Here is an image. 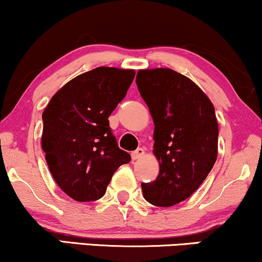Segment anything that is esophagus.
I'll return each instance as SVG.
<instances>
[{
	"label": "esophagus",
	"mask_w": 262,
	"mask_h": 262,
	"mask_svg": "<svg viewBox=\"0 0 262 262\" xmlns=\"http://www.w3.org/2000/svg\"><path fill=\"white\" fill-rule=\"evenodd\" d=\"M145 155V151L144 148H138V150H135L134 152H132V158H133V161H138L140 160V158L144 157Z\"/></svg>",
	"instance_id": "34e87169"
}]
</instances>
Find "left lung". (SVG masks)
Listing matches in <instances>:
<instances>
[{
	"mask_svg": "<svg viewBox=\"0 0 262 262\" xmlns=\"http://www.w3.org/2000/svg\"><path fill=\"white\" fill-rule=\"evenodd\" d=\"M135 82L154 120L160 163L156 180L141 184L142 194L148 203L171 207L201 186L216 161L214 105L193 81L171 69L139 70Z\"/></svg>",
	"mask_w": 262,
	"mask_h": 262,
	"instance_id": "obj_1",
	"label": "left lung"
}]
</instances>
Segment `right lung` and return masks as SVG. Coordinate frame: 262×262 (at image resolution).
<instances>
[{"label": "right lung", "instance_id": "obj_1", "mask_svg": "<svg viewBox=\"0 0 262 262\" xmlns=\"http://www.w3.org/2000/svg\"><path fill=\"white\" fill-rule=\"evenodd\" d=\"M130 69L97 68L78 75L53 95L42 114V148L52 177L78 202L97 201L130 155L118 147L108 116L125 97Z\"/></svg>", "mask_w": 262, "mask_h": 262}]
</instances>
